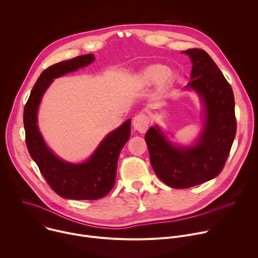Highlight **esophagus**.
Wrapping results in <instances>:
<instances>
[{"label": "esophagus", "instance_id": "esophagus-1", "mask_svg": "<svg viewBox=\"0 0 258 258\" xmlns=\"http://www.w3.org/2000/svg\"><path fill=\"white\" fill-rule=\"evenodd\" d=\"M133 125L136 131L141 134H145L149 126V117L145 113H140L134 117Z\"/></svg>", "mask_w": 258, "mask_h": 258}]
</instances>
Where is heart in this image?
Returning a JSON list of instances; mask_svg holds the SVG:
<instances>
[{"instance_id":"1","label":"heart","mask_w":258,"mask_h":258,"mask_svg":"<svg viewBox=\"0 0 258 258\" xmlns=\"http://www.w3.org/2000/svg\"><path fill=\"white\" fill-rule=\"evenodd\" d=\"M141 82L146 85L158 83L159 86L166 85L171 79V71L165 65L154 64L146 67L141 73Z\"/></svg>"}]
</instances>
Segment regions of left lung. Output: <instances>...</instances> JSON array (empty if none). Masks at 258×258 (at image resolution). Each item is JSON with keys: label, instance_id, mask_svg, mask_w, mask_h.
Returning <instances> with one entry per match:
<instances>
[{"label": "left lung", "instance_id": "left-lung-1", "mask_svg": "<svg viewBox=\"0 0 258 258\" xmlns=\"http://www.w3.org/2000/svg\"><path fill=\"white\" fill-rule=\"evenodd\" d=\"M193 64V90L203 104L204 122L201 134L192 146H176L168 141L158 125L145 135L151 165L167 186L187 189L217 176L223 170L236 136L235 99L222 71L201 49L183 51Z\"/></svg>", "mask_w": 258, "mask_h": 258}]
</instances>
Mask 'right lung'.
Segmentation results:
<instances>
[{
  "label": "right lung",
  "instance_id": "1",
  "mask_svg": "<svg viewBox=\"0 0 258 258\" xmlns=\"http://www.w3.org/2000/svg\"><path fill=\"white\" fill-rule=\"evenodd\" d=\"M93 54L56 63L42 72L33 86L23 111L28 152L49 186L61 197L73 200H97L106 196L115 183L120 150L131 136V119L109 133L92 156L83 163H70L57 157L46 145L38 125V110L52 82L66 73L91 64Z\"/></svg>",
  "mask_w": 258,
  "mask_h": 258
}]
</instances>
